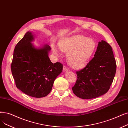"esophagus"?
Returning a JSON list of instances; mask_svg holds the SVG:
<instances>
[{"instance_id": "1", "label": "esophagus", "mask_w": 128, "mask_h": 128, "mask_svg": "<svg viewBox=\"0 0 128 128\" xmlns=\"http://www.w3.org/2000/svg\"><path fill=\"white\" fill-rule=\"evenodd\" d=\"M63 70L64 72H66V71H68V68L66 67L65 66H63Z\"/></svg>"}]
</instances>
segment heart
<instances>
[{
	"mask_svg": "<svg viewBox=\"0 0 128 128\" xmlns=\"http://www.w3.org/2000/svg\"><path fill=\"white\" fill-rule=\"evenodd\" d=\"M58 46L62 51L67 53L69 64L76 69L83 68L86 65L96 48V43L90 38L76 34L61 40ZM53 52L58 55V51L54 48Z\"/></svg>",
	"mask_w": 128,
	"mask_h": 128,
	"instance_id": "heart-1",
	"label": "heart"
}]
</instances>
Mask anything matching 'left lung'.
Returning <instances> with one entry per match:
<instances>
[{"mask_svg": "<svg viewBox=\"0 0 128 128\" xmlns=\"http://www.w3.org/2000/svg\"><path fill=\"white\" fill-rule=\"evenodd\" d=\"M116 68L112 46L104 40L99 42L94 57L85 68L76 72L77 79L72 87L74 94L84 99L104 95L112 84Z\"/></svg>", "mask_w": 128, "mask_h": 128, "instance_id": "1", "label": "left lung"}]
</instances>
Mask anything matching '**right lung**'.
I'll list each match as a JSON object with an SVG mask.
<instances>
[{
  "label": "right lung",
  "instance_id": "right-lung-1",
  "mask_svg": "<svg viewBox=\"0 0 128 128\" xmlns=\"http://www.w3.org/2000/svg\"><path fill=\"white\" fill-rule=\"evenodd\" d=\"M34 38L31 32H27L16 46L11 70L19 90L31 97L41 98L51 91L63 65L52 63L48 56L50 46L36 48L31 43Z\"/></svg>",
  "mask_w": 128,
  "mask_h": 128
}]
</instances>
